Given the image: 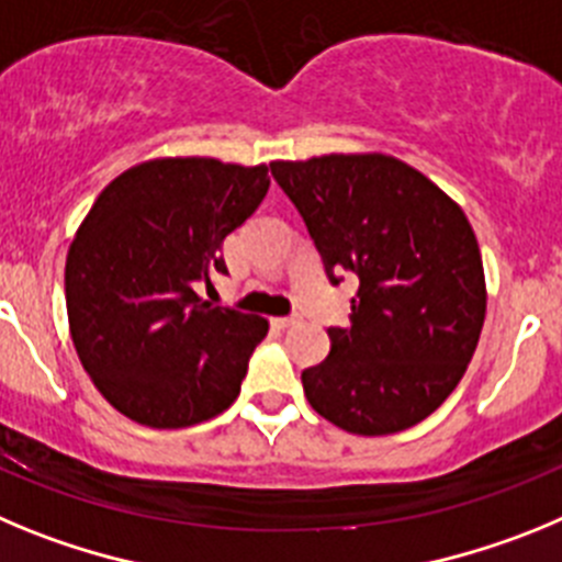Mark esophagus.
<instances>
[{"mask_svg": "<svg viewBox=\"0 0 562 562\" xmlns=\"http://www.w3.org/2000/svg\"><path fill=\"white\" fill-rule=\"evenodd\" d=\"M274 325L282 327V330H288V327L300 325V316H280V318H274Z\"/></svg>", "mask_w": 562, "mask_h": 562, "instance_id": "esophagus-1", "label": "esophagus"}]
</instances>
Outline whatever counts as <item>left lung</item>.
<instances>
[{
    "label": "left lung",
    "instance_id": "1",
    "mask_svg": "<svg viewBox=\"0 0 562 562\" xmlns=\"http://www.w3.org/2000/svg\"><path fill=\"white\" fill-rule=\"evenodd\" d=\"M271 176L330 277L361 280L350 327H330V356L302 372L307 403L361 437L417 426L457 389L482 336L487 285L468 215L389 154L277 159Z\"/></svg>",
    "mask_w": 562,
    "mask_h": 562
}]
</instances>
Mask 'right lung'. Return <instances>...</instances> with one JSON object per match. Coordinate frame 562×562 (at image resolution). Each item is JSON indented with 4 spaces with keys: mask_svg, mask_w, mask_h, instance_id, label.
Returning <instances> with one entry per match:
<instances>
[{
    "mask_svg": "<svg viewBox=\"0 0 562 562\" xmlns=\"http://www.w3.org/2000/svg\"><path fill=\"white\" fill-rule=\"evenodd\" d=\"M269 168L159 156L105 184L67 255L72 344L98 392L148 428H187L235 403L269 318L195 293L226 235L269 193Z\"/></svg>",
    "mask_w": 562,
    "mask_h": 562,
    "instance_id": "add662e5",
    "label": "right lung"
}]
</instances>
